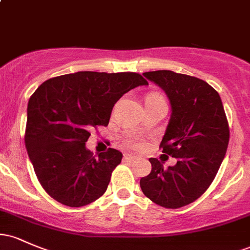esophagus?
<instances>
[{
    "instance_id": "1",
    "label": "esophagus",
    "mask_w": 250,
    "mask_h": 250,
    "mask_svg": "<svg viewBox=\"0 0 250 250\" xmlns=\"http://www.w3.org/2000/svg\"><path fill=\"white\" fill-rule=\"evenodd\" d=\"M125 159L127 160V161H135V160H137L139 157L134 154H125Z\"/></svg>"
}]
</instances>
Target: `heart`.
<instances>
[{
  "mask_svg": "<svg viewBox=\"0 0 250 250\" xmlns=\"http://www.w3.org/2000/svg\"><path fill=\"white\" fill-rule=\"evenodd\" d=\"M154 97H162L161 95H159V94H150L147 99H154ZM125 143H127V146L131 148H141L143 147V140L141 139L140 136H136V135H131V136H129L127 140H125Z\"/></svg>",
  "mask_w": 250,
  "mask_h": 250,
  "instance_id": "1",
  "label": "heart"
}]
</instances>
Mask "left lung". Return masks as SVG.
Listing matches in <instances>:
<instances>
[{
	"label": "left lung",
	"instance_id": "obj_1",
	"mask_svg": "<svg viewBox=\"0 0 250 250\" xmlns=\"http://www.w3.org/2000/svg\"><path fill=\"white\" fill-rule=\"evenodd\" d=\"M167 94L171 115L160 148L177 160L165 168L149 159L151 171L140 180L143 194L156 205L176 209L194 202L211 185L229 142L221 97L197 77L171 70L143 73Z\"/></svg>",
	"mask_w": 250,
	"mask_h": 250
}]
</instances>
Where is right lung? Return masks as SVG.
Here are the masks:
<instances>
[{"mask_svg":"<svg viewBox=\"0 0 250 250\" xmlns=\"http://www.w3.org/2000/svg\"><path fill=\"white\" fill-rule=\"evenodd\" d=\"M136 73L77 71L43 82L30 96L24 143L40 183L57 202L83 207L107 190L122 153L93 156L91 128L108 125L114 104L130 89L147 85Z\"/></svg>","mask_w":250,"mask_h":250,"instance_id":"obj_1","label":"right lung"}]
</instances>
